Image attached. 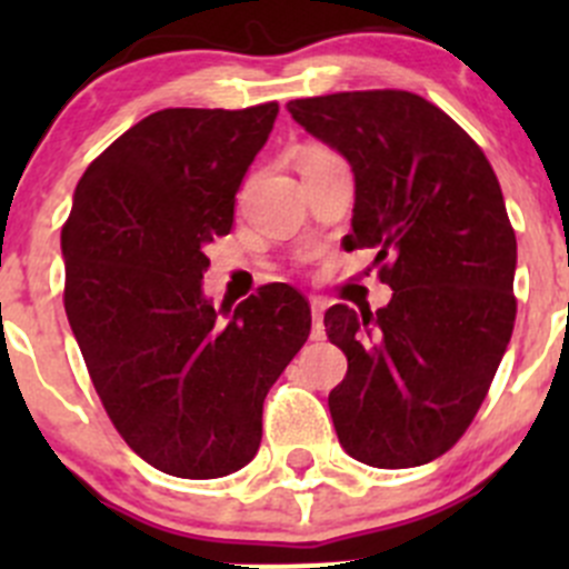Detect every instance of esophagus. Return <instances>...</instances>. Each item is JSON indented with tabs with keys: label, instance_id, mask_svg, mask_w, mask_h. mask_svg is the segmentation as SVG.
I'll list each match as a JSON object with an SVG mask.
<instances>
[{
	"label": "esophagus",
	"instance_id": "34e87169",
	"mask_svg": "<svg viewBox=\"0 0 569 569\" xmlns=\"http://www.w3.org/2000/svg\"><path fill=\"white\" fill-rule=\"evenodd\" d=\"M311 341H325V302L319 297L311 300Z\"/></svg>",
	"mask_w": 569,
	"mask_h": 569
}]
</instances>
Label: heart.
I'll return each mask as SVG.
<instances>
[{"mask_svg":"<svg viewBox=\"0 0 569 569\" xmlns=\"http://www.w3.org/2000/svg\"><path fill=\"white\" fill-rule=\"evenodd\" d=\"M325 157H332V153L327 151V148L311 146V148H306V151H302V159H300V162L306 164V162H313V159H325Z\"/></svg>","mask_w":569,"mask_h":569,"instance_id":"b5f03b06","label":"heart"}]
</instances>
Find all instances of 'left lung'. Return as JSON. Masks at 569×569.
<instances>
[{
  "label": "left lung",
  "mask_w": 569,
  "mask_h": 569,
  "mask_svg": "<svg viewBox=\"0 0 569 569\" xmlns=\"http://www.w3.org/2000/svg\"><path fill=\"white\" fill-rule=\"evenodd\" d=\"M308 134L355 176L343 248L377 250L391 302L332 306L327 338L347 355L330 391L338 443L371 468H416L462 438L515 327L518 242L481 148L407 90L289 101Z\"/></svg>",
  "instance_id": "left-lung-1"
}]
</instances>
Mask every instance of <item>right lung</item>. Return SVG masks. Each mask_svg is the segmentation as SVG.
<instances>
[{
  "mask_svg": "<svg viewBox=\"0 0 569 569\" xmlns=\"http://www.w3.org/2000/svg\"><path fill=\"white\" fill-rule=\"evenodd\" d=\"M278 104L162 109L84 170L62 226L66 313L107 416L134 455L220 479L261 443L269 388L311 332L286 283L237 308L203 295V248L233 228Z\"/></svg>",
  "mask_w": 569,
  "mask_h": 569,
  "instance_id": "add662e5",
  "label": "right lung"
}]
</instances>
